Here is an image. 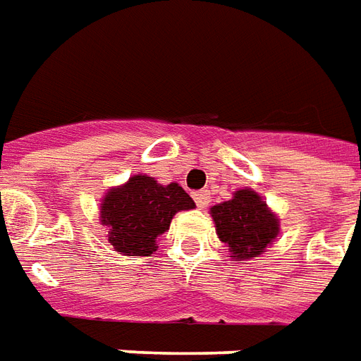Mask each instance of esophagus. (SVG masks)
<instances>
[{"label": "esophagus", "instance_id": "esophagus-1", "mask_svg": "<svg viewBox=\"0 0 361 361\" xmlns=\"http://www.w3.org/2000/svg\"><path fill=\"white\" fill-rule=\"evenodd\" d=\"M194 200H196V206L204 209V207L209 204V192H207V190L196 192V194H194Z\"/></svg>", "mask_w": 361, "mask_h": 361}]
</instances>
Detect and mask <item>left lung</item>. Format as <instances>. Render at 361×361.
<instances>
[{"label":"left lung","mask_w":361,"mask_h":361,"mask_svg":"<svg viewBox=\"0 0 361 361\" xmlns=\"http://www.w3.org/2000/svg\"><path fill=\"white\" fill-rule=\"evenodd\" d=\"M209 213L233 262L259 257L281 233L277 213L252 188L236 190L233 198L213 206Z\"/></svg>","instance_id":"8db88e82"}]
</instances>
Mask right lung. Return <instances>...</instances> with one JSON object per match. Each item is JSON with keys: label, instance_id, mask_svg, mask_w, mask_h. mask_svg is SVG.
<instances>
[{"label": "right lung", "instance_id": "1", "mask_svg": "<svg viewBox=\"0 0 361 361\" xmlns=\"http://www.w3.org/2000/svg\"><path fill=\"white\" fill-rule=\"evenodd\" d=\"M194 200L177 183L159 184L148 175H134L105 192L99 204V223L123 256H152L157 238L169 231L178 212L194 209Z\"/></svg>", "mask_w": 361, "mask_h": 361}]
</instances>
